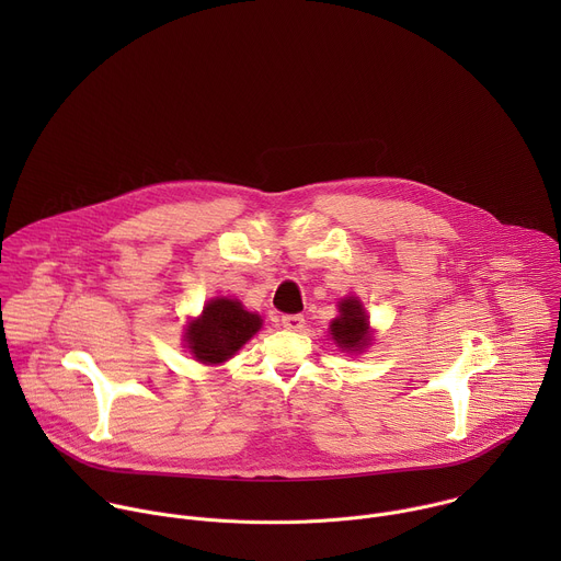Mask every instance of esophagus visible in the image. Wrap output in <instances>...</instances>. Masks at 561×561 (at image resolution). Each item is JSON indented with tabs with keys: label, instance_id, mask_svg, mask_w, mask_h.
I'll return each instance as SVG.
<instances>
[{
	"label": "esophagus",
	"instance_id": "34e87169",
	"mask_svg": "<svg viewBox=\"0 0 561 561\" xmlns=\"http://www.w3.org/2000/svg\"><path fill=\"white\" fill-rule=\"evenodd\" d=\"M304 314H284L282 317V327L286 329V331H293V333H297V331H301L304 329Z\"/></svg>",
	"mask_w": 561,
	"mask_h": 561
}]
</instances>
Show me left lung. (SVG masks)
Instances as JSON below:
<instances>
[{
    "mask_svg": "<svg viewBox=\"0 0 561 561\" xmlns=\"http://www.w3.org/2000/svg\"><path fill=\"white\" fill-rule=\"evenodd\" d=\"M331 335L344 351H362L370 342L366 308L355 297L340 301V317L333 319Z\"/></svg>",
    "mask_w": 561,
    "mask_h": 561,
    "instance_id": "left-lung-1",
    "label": "left lung"
}]
</instances>
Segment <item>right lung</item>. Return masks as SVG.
I'll list each match as a JSON object with an SVG mask.
<instances>
[{"instance_id":"1","label":"right lung","mask_w":561,"mask_h":561,"mask_svg":"<svg viewBox=\"0 0 561 561\" xmlns=\"http://www.w3.org/2000/svg\"><path fill=\"white\" fill-rule=\"evenodd\" d=\"M260 327V314L244 310L242 301L217 297L204 306L199 319L188 324L186 342L202 364H221L242 348Z\"/></svg>"}]
</instances>
